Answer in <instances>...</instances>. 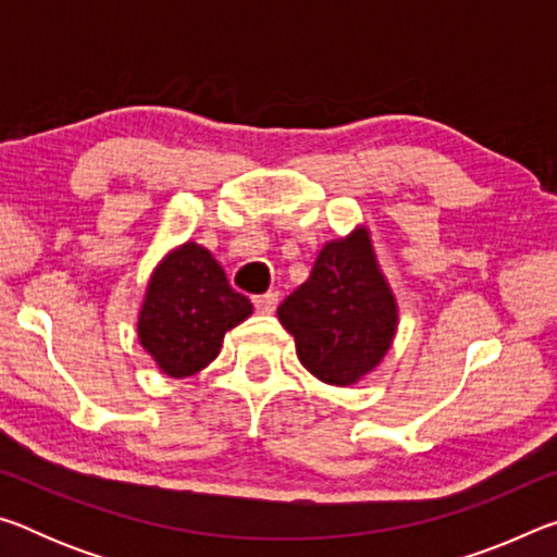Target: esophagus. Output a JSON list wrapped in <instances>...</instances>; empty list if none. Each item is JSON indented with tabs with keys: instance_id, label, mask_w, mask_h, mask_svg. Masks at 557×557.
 I'll return each mask as SVG.
<instances>
[{
	"instance_id": "34e87169",
	"label": "esophagus",
	"mask_w": 557,
	"mask_h": 557,
	"mask_svg": "<svg viewBox=\"0 0 557 557\" xmlns=\"http://www.w3.org/2000/svg\"><path fill=\"white\" fill-rule=\"evenodd\" d=\"M277 299H280L277 292H265V295L252 297V305H256L260 314H272V312H275V307H277Z\"/></svg>"
}]
</instances>
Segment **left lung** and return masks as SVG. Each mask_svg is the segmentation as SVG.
I'll use <instances>...</instances> for the list:
<instances>
[{
  "mask_svg": "<svg viewBox=\"0 0 557 557\" xmlns=\"http://www.w3.org/2000/svg\"><path fill=\"white\" fill-rule=\"evenodd\" d=\"M297 356L319 381L356 383L391 348L398 312L366 231L326 243L312 275L277 307Z\"/></svg>",
  "mask_w": 557,
  "mask_h": 557,
  "instance_id": "left-lung-1",
  "label": "left lung"
}]
</instances>
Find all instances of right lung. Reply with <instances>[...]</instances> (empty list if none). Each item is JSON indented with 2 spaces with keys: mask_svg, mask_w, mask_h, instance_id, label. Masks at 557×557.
Returning <instances> with one entry per match:
<instances>
[{
  "mask_svg": "<svg viewBox=\"0 0 557 557\" xmlns=\"http://www.w3.org/2000/svg\"><path fill=\"white\" fill-rule=\"evenodd\" d=\"M250 312V299L228 285L211 252L186 243L157 268L137 332L159 369L184 379L206 369L219 356L225 332Z\"/></svg>",
  "mask_w": 557,
  "mask_h": 557,
  "instance_id": "right-lung-1",
  "label": "right lung"
}]
</instances>
